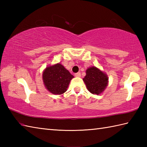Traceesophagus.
Instances as JSON below:
<instances>
[{
    "mask_svg": "<svg viewBox=\"0 0 147 147\" xmlns=\"http://www.w3.org/2000/svg\"><path fill=\"white\" fill-rule=\"evenodd\" d=\"M74 76L76 77H80L81 76V73H77L75 74H74Z\"/></svg>",
    "mask_w": 147,
    "mask_h": 147,
    "instance_id": "obj_1",
    "label": "esophagus"
}]
</instances>
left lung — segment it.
Instances as JSON below:
<instances>
[{
  "instance_id": "obj_1",
  "label": "left lung",
  "mask_w": 147,
  "mask_h": 147,
  "mask_svg": "<svg viewBox=\"0 0 147 147\" xmlns=\"http://www.w3.org/2000/svg\"><path fill=\"white\" fill-rule=\"evenodd\" d=\"M88 91L94 95H100L107 88L109 78L104 72L95 66L86 70V76L83 79Z\"/></svg>"
}]
</instances>
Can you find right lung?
<instances>
[{
    "label": "right lung",
    "mask_w": 147,
    "mask_h": 147,
    "mask_svg": "<svg viewBox=\"0 0 147 147\" xmlns=\"http://www.w3.org/2000/svg\"><path fill=\"white\" fill-rule=\"evenodd\" d=\"M73 78L69 71L60 63L49 65L42 73L45 87L54 95H61L66 92Z\"/></svg>",
    "instance_id": "obj_1"
}]
</instances>
